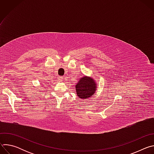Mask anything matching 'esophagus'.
I'll return each mask as SVG.
<instances>
[{
  "mask_svg": "<svg viewBox=\"0 0 154 154\" xmlns=\"http://www.w3.org/2000/svg\"><path fill=\"white\" fill-rule=\"evenodd\" d=\"M58 80L59 82H62L63 80V77H58Z\"/></svg>",
  "mask_w": 154,
  "mask_h": 154,
  "instance_id": "obj_1",
  "label": "esophagus"
}]
</instances>
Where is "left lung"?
<instances>
[{"label":"left lung","mask_w":154,"mask_h":154,"mask_svg":"<svg viewBox=\"0 0 154 154\" xmlns=\"http://www.w3.org/2000/svg\"><path fill=\"white\" fill-rule=\"evenodd\" d=\"M96 83L93 79L84 76L80 79L79 82L75 85L77 95L82 99L90 98L96 92Z\"/></svg>","instance_id":"obj_1"}]
</instances>
